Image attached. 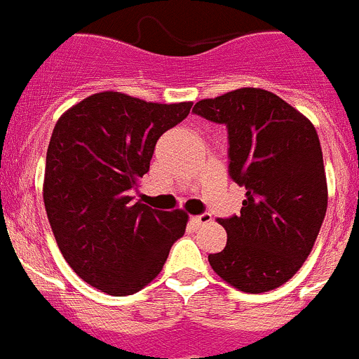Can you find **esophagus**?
I'll list each match as a JSON object with an SVG mask.
<instances>
[{"instance_id": "esophagus-1", "label": "esophagus", "mask_w": 359, "mask_h": 359, "mask_svg": "<svg viewBox=\"0 0 359 359\" xmlns=\"http://www.w3.org/2000/svg\"><path fill=\"white\" fill-rule=\"evenodd\" d=\"M194 227H201V225H206L211 222V215L210 213H203V215H196V217L190 218Z\"/></svg>"}]
</instances>
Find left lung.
Returning a JSON list of instances; mask_svg holds the SVG:
<instances>
[{
  "instance_id": "obj_1",
  "label": "left lung",
  "mask_w": 359,
  "mask_h": 359,
  "mask_svg": "<svg viewBox=\"0 0 359 359\" xmlns=\"http://www.w3.org/2000/svg\"><path fill=\"white\" fill-rule=\"evenodd\" d=\"M192 111L227 125L229 174L247 189L240 215L218 218L227 245L208 261L238 291H273L302 268L326 215L327 183L316 126L261 88L204 98Z\"/></svg>"
}]
</instances>
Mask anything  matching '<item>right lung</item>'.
Listing matches in <instances>:
<instances>
[{
	"instance_id": "right-lung-1",
	"label": "right lung",
	"mask_w": 359,
	"mask_h": 359,
	"mask_svg": "<svg viewBox=\"0 0 359 359\" xmlns=\"http://www.w3.org/2000/svg\"><path fill=\"white\" fill-rule=\"evenodd\" d=\"M192 102L160 104L119 91L90 95L57 119L47 148L43 203L65 261L112 296L141 291L185 234L183 210H151L130 196L160 135Z\"/></svg>"
}]
</instances>
